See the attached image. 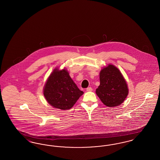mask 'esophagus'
Listing matches in <instances>:
<instances>
[{
	"instance_id": "1",
	"label": "esophagus",
	"mask_w": 160,
	"mask_h": 160,
	"mask_svg": "<svg viewBox=\"0 0 160 160\" xmlns=\"http://www.w3.org/2000/svg\"><path fill=\"white\" fill-rule=\"evenodd\" d=\"M86 91L87 92H91L92 91V88L91 87H88L87 89H86Z\"/></svg>"
}]
</instances>
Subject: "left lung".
<instances>
[{"label": "left lung", "mask_w": 160, "mask_h": 160, "mask_svg": "<svg viewBox=\"0 0 160 160\" xmlns=\"http://www.w3.org/2000/svg\"><path fill=\"white\" fill-rule=\"evenodd\" d=\"M100 84L96 93L102 102L109 107L119 106L128 95V84L121 72L112 64H108L99 72Z\"/></svg>", "instance_id": "obj_1"}]
</instances>
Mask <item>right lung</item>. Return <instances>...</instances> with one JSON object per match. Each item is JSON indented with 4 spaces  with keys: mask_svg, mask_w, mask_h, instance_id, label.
<instances>
[{
    "mask_svg": "<svg viewBox=\"0 0 160 160\" xmlns=\"http://www.w3.org/2000/svg\"><path fill=\"white\" fill-rule=\"evenodd\" d=\"M83 93L65 68L54 69L43 89V94L48 103L54 108L63 110L72 108Z\"/></svg>",
    "mask_w": 160,
    "mask_h": 160,
    "instance_id": "right-lung-1",
    "label": "right lung"
}]
</instances>
